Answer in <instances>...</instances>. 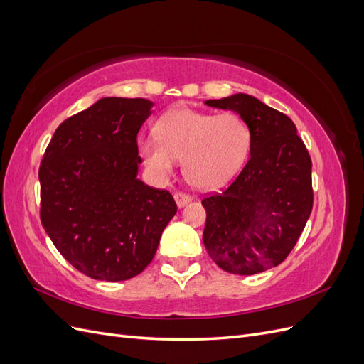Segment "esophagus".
Returning a JSON list of instances; mask_svg holds the SVG:
<instances>
[{"mask_svg":"<svg viewBox=\"0 0 364 364\" xmlns=\"http://www.w3.org/2000/svg\"><path fill=\"white\" fill-rule=\"evenodd\" d=\"M174 200H176V203H178V206H179V208H183L186 203H190V202H191V196L178 191V193L174 194Z\"/></svg>","mask_w":364,"mask_h":364,"instance_id":"esophagus-1","label":"esophagus"}]
</instances>
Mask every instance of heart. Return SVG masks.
<instances>
[{
	"label": "heart",
	"mask_w": 364,
	"mask_h": 364,
	"mask_svg": "<svg viewBox=\"0 0 364 364\" xmlns=\"http://www.w3.org/2000/svg\"><path fill=\"white\" fill-rule=\"evenodd\" d=\"M156 138L141 141L139 153L158 176H168L176 161L191 185L214 190L243 167L250 149V129L237 114H205L178 107L159 118Z\"/></svg>",
	"instance_id": "obj_1"
}]
</instances>
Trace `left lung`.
<instances>
[{"label":"left lung","mask_w":364,"mask_h":364,"mask_svg":"<svg viewBox=\"0 0 364 364\" xmlns=\"http://www.w3.org/2000/svg\"><path fill=\"white\" fill-rule=\"evenodd\" d=\"M205 105L237 112L250 129L245 168L225 191L202 200L206 252L234 274L277 267L311 214V158L293 121L258 98L234 94Z\"/></svg>","instance_id":"1"}]
</instances>
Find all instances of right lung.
<instances>
[{"mask_svg": "<svg viewBox=\"0 0 364 364\" xmlns=\"http://www.w3.org/2000/svg\"><path fill=\"white\" fill-rule=\"evenodd\" d=\"M151 107L146 98H100L63 121L42 158V226L62 257L92 279L139 274L178 211L168 191L136 178V136Z\"/></svg>", "mask_w": 364, "mask_h": 364, "instance_id": "add662e5", "label": "right lung"}]
</instances>
